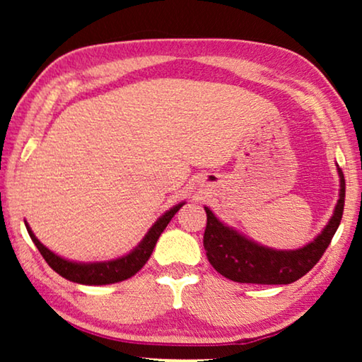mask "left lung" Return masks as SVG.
I'll use <instances>...</instances> for the list:
<instances>
[{
	"label": "left lung",
	"instance_id": "8db88e82",
	"mask_svg": "<svg viewBox=\"0 0 362 362\" xmlns=\"http://www.w3.org/2000/svg\"><path fill=\"white\" fill-rule=\"evenodd\" d=\"M337 173L340 177V193L332 217L313 241L296 250L260 246L220 222L209 207H204L207 225L203 243L207 260L216 272L235 283L291 284L305 276L326 252L343 216L345 177L339 166Z\"/></svg>",
	"mask_w": 362,
	"mask_h": 362
}]
</instances>
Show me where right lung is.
Listing matches in <instances>:
<instances>
[{"label": "right lung", "instance_id": "obj_1", "mask_svg": "<svg viewBox=\"0 0 362 362\" xmlns=\"http://www.w3.org/2000/svg\"><path fill=\"white\" fill-rule=\"evenodd\" d=\"M185 203H180L174 207H170L159 217L155 223L151 225V228L146 233L145 238L139 243L137 247H134L129 254L119 257V259L108 260V262H93V263H81V262H71L66 260L64 257L54 254L52 250H49L45 244L40 243L38 238L33 235L32 228L25 222L27 231L35 246L42 255V259L47 262V265L51 267L54 272L59 273L60 276L73 281L78 284L86 286H103V284H113L124 281L136 274L140 268H142L146 260L150 259V255L155 249L158 238L161 236V233L166 228L170 218L175 216V212Z\"/></svg>", "mask_w": 362, "mask_h": 362}]
</instances>
